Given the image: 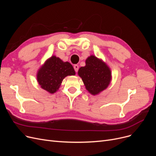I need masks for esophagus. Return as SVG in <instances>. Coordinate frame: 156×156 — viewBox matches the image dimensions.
I'll return each mask as SVG.
<instances>
[{
  "label": "esophagus",
  "mask_w": 156,
  "mask_h": 156,
  "mask_svg": "<svg viewBox=\"0 0 156 156\" xmlns=\"http://www.w3.org/2000/svg\"><path fill=\"white\" fill-rule=\"evenodd\" d=\"M73 68H74V69L75 71V72H78V69H79V66L77 65V64H75V65H74Z\"/></svg>",
  "instance_id": "obj_1"
}]
</instances>
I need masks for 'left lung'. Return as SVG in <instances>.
Listing matches in <instances>:
<instances>
[{"label":"left lung","instance_id":"left-lung-1","mask_svg":"<svg viewBox=\"0 0 156 156\" xmlns=\"http://www.w3.org/2000/svg\"><path fill=\"white\" fill-rule=\"evenodd\" d=\"M86 66L81 67L78 75L81 77L86 89L92 95H97L105 90L111 81V72L101 59L91 55L85 61Z\"/></svg>","mask_w":156,"mask_h":156}]
</instances>
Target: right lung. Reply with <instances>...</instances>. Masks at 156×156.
<instances>
[{
    "instance_id": "right-lung-1",
    "label": "right lung",
    "mask_w": 156,
    "mask_h": 156,
    "mask_svg": "<svg viewBox=\"0 0 156 156\" xmlns=\"http://www.w3.org/2000/svg\"><path fill=\"white\" fill-rule=\"evenodd\" d=\"M72 65L52 56L41 66L37 73V81L41 88L51 94L55 93L61 85L63 79L68 75H74Z\"/></svg>"
}]
</instances>
